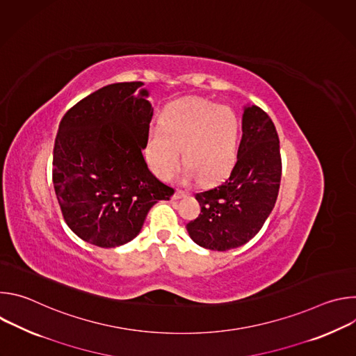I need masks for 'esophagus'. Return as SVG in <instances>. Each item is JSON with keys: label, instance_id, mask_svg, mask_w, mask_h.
<instances>
[{"label": "esophagus", "instance_id": "obj_1", "mask_svg": "<svg viewBox=\"0 0 356 356\" xmlns=\"http://www.w3.org/2000/svg\"><path fill=\"white\" fill-rule=\"evenodd\" d=\"M184 195H186V193H184L183 190H179V188H177V190L175 191V194H173V198H175V200H179V198H181V197H184Z\"/></svg>", "mask_w": 356, "mask_h": 356}]
</instances>
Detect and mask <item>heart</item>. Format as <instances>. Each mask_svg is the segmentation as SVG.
<instances>
[{"instance_id": "b5f03b06", "label": "heart", "mask_w": 356, "mask_h": 356, "mask_svg": "<svg viewBox=\"0 0 356 356\" xmlns=\"http://www.w3.org/2000/svg\"><path fill=\"white\" fill-rule=\"evenodd\" d=\"M238 138V117L229 107L206 98H186L165 110L161 127L150 128L146 156L154 172L168 179L179 166L181 147L187 163L183 177L198 176L202 183H214L234 168Z\"/></svg>"}]
</instances>
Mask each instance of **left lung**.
Masks as SVG:
<instances>
[{
	"label": "left lung",
	"instance_id": "left-lung-1",
	"mask_svg": "<svg viewBox=\"0 0 356 356\" xmlns=\"http://www.w3.org/2000/svg\"><path fill=\"white\" fill-rule=\"evenodd\" d=\"M280 177L282 158L275 124L258 106L245 107L236 162L222 183L194 194L201 213L186 225L190 238L211 250L246 243L272 213Z\"/></svg>",
	"mask_w": 356,
	"mask_h": 356
}]
</instances>
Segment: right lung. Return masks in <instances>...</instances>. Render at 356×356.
Wrapping results in <instances>:
<instances>
[{"mask_svg":"<svg viewBox=\"0 0 356 356\" xmlns=\"http://www.w3.org/2000/svg\"><path fill=\"white\" fill-rule=\"evenodd\" d=\"M142 81L108 84L62 118L54 149V186L69 228L83 241L115 248L134 239L159 200L175 190L143 159L154 108Z\"/></svg>","mask_w":356,"mask_h":356,"instance_id":"obj_1","label":"right lung"}]
</instances>
